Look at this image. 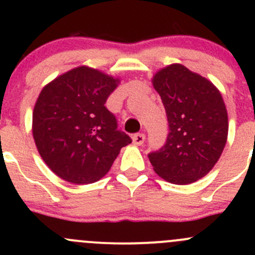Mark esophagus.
Instances as JSON below:
<instances>
[{"label":"esophagus","instance_id":"esophagus-1","mask_svg":"<svg viewBox=\"0 0 255 255\" xmlns=\"http://www.w3.org/2000/svg\"><path fill=\"white\" fill-rule=\"evenodd\" d=\"M132 140H133V144H134V145H142V144L144 143V140H145V135H144L143 133H137V134L133 135Z\"/></svg>","mask_w":255,"mask_h":255}]
</instances>
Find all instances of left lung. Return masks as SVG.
I'll use <instances>...</instances> for the list:
<instances>
[{
  "label": "left lung",
  "instance_id": "left-lung-1",
  "mask_svg": "<svg viewBox=\"0 0 255 255\" xmlns=\"http://www.w3.org/2000/svg\"><path fill=\"white\" fill-rule=\"evenodd\" d=\"M169 122L165 145L149 154L165 181L187 185L207 175L220 159L228 135V116L220 90L181 64L154 74Z\"/></svg>",
  "mask_w": 255,
  "mask_h": 255
}]
</instances>
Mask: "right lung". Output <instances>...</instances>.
Segmentation results:
<instances>
[{
  "instance_id": "obj_1",
  "label": "right lung",
  "mask_w": 255,
  "mask_h": 255,
  "mask_svg": "<svg viewBox=\"0 0 255 255\" xmlns=\"http://www.w3.org/2000/svg\"><path fill=\"white\" fill-rule=\"evenodd\" d=\"M121 80L82 65L45 85L33 110L32 133L44 163L76 185L99 181L132 139L105 107Z\"/></svg>"
}]
</instances>
